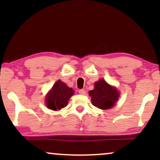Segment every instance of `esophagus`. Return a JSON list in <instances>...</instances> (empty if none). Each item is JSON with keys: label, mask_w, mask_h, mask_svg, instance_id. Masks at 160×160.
I'll return each mask as SVG.
<instances>
[{"label": "esophagus", "mask_w": 160, "mask_h": 160, "mask_svg": "<svg viewBox=\"0 0 160 160\" xmlns=\"http://www.w3.org/2000/svg\"><path fill=\"white\" fill-rule=\"evenodd\" d=\"M79 93H80V95H85L86 93L85 89H80V90H79Z\"/></svg>", "instance_id": "34e87169"}]
</instances>
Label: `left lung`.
<instances>
[{"label": "left lung", "mask_w": 160, "mask_h": 160, "mask_svg": "<svg viewBox=\"0 0 160 160\" xmlns=\"http://www.w3.org/2000/svg\"><path fill=\"white\" fill-rule=\"evenodd\" d=\"M89 95L91 96L92 104L102 110L113 108L120 96L117 88L108 84L103 79L95 82L94 89L89 91Z\"/></svg>", "instance_id": "obj_1"}]
</instances>
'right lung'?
Masks as SVG:
<instances>
[{
  "label": "right lung",
  "mask_w": 160,
  "mask_h": 160,
  "mask_svg": "<svg viewBox=\"0 0 160 160\" xmlns=\"http://www.w3.org/2000/svg\"><path fill=\"white\" fill-rule=\"evenodd\" d=\"M74 93L72 88L68 87L60 80H58L46 96V105L52 111H59L67 106Z\"/></svg>",
  "instance_id": "obj_1"
}]
</instances>
